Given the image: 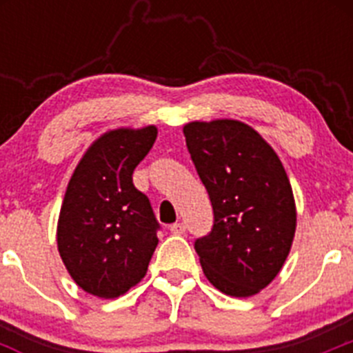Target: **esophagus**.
<instances>
[{"label": "esophagus", "mask_w": 353, "mask_h": 353, "mask_svg": "<svg viewBox=\"0 0 353 353\" xmlns=\"http://www.w3.org/2000/svg\"><path fill=\"white\" fill-rule=\"evenodd\" d=\"M170 232L173 233V235H183V233H185V224H183V223L171 224Z\"/></svg>", "instance_id": "1"}]
</instances>
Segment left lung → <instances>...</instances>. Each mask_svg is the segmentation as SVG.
Wrapping results in <instances>:
<instances>
[{"label": "left lung", "mask_w": 353, "mask_h": 353, "mask_svg": "<svg viewBox=\"0 0 353 353\" xmlns=\"http://www.w3.org/2000/svg\"><path fill=\"white\" fill-rule=\"evenodd\" d=\"M183 136L214 208L210 233L194 242L199 263L217 290L251 297L279 274L295 235L285 168L242 121H191Z\"/></svg>", "instance_id": "obj_1"}]
</instances>
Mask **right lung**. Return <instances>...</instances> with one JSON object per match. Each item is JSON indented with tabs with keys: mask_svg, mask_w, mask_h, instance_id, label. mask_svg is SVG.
Here are the masks:
<instances>
[{
	"mask_svg": "<svg viewBox=\"0 0 353 353\" xmlns=\"http://www.w3.org/2000/svg\"><path fill=\"white\" fill-rule=\"evenodd\" d=\"M157 129L109 130L83 155L58 221V251L79 288L101 299L129 292L145 277L161 224L132 173Z\"/></svg>",
	"mask_w": 353,
	"mask_h": 353,
	"instance_id": "obj_1",
	"label": "right lung"
}]
</instances>
